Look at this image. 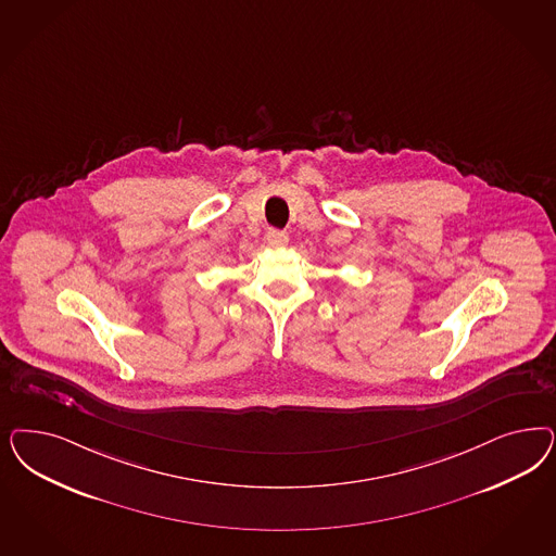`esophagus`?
<instances>
[{
    "mask_svg": "<svg viewBox=\"0 0 556 556\" xmlns=\"http://www.w3.org/2000/svg\"><path fill=\"white\" fill-rule=\"evenodd\" d=\"M266 239H268L269 245L282 248V245H287L288 243V233L278 231V229H269L268 233H266Z\"/></svg>",
    "mask_w": 556,
    "mask_h": 556,
    "instance_id": "obj_1",
    "label": "esophagus"
}]
</instances>
